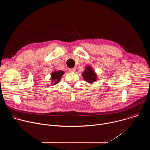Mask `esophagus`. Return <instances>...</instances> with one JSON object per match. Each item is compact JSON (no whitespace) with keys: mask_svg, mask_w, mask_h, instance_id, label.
Listing matches in <instances>:
<instances>
[{"mask_svg":"<svg viewBox=\"0 0 150 150\" xmlns=\"http://www.w3.org/2000/svg\"><path fill=\"white\" fill-rule=\"evenodd\" d=\"M75 71H76V68H73L69 69V71H71V72H75Z\"/></svg>","mask_w":150,"mask_h":150,"instance_id":"obj_1","label":"esophagus"}]
</instances>
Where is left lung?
I'll return each mask as SVG.
<instances>
[{"instance_id": "obj_1", "label": "left lung", "mask_w": 150, "mask_h": 150, "mask_svg": "<svg viewBox=\"0 0 150 150\" xmlns=\"http://www.w3.org/2000/svg\"><path fill=\"white\" fill-rule=\"evenodd\" d=\"M82 77L85 81L90 83L95 82L97 79V75L91 66H87L85 71L82 74Z\"/></svg>"}]
</instances>
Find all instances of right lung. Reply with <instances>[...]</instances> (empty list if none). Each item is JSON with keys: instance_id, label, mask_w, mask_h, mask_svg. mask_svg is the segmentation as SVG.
Returning <instances> with one entry per match:
<instances>
[{"instance_id": "right-lung-1", "label": "right lung", "mask_w": 150, "mask_h": 150, "mask_svg": "<svg viewBox=\"0 0 150 150\" xmlns=\"http://www.w3.org/2000/svg\"><path fill=\"white\" fill-rule=\"evenodd\" d=\"M64 74H65V72L62 71L53 72L51 74V79H50L52 80V82H53V85L58 83L60 82V80Z\"/></svg>"}]
</instances>
